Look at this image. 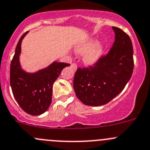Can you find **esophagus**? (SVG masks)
Wrapping results in <instances>:
<instances>
[{
  "instance_id": "34e87169",
  "label": "esophagus",
  "mask_w": 150,
  "mask_h": 150,
  "mask_svg": "<svg viewBox=\"0 0 150 150\" xmlns=\"http://www.w3.org/2000/svg\"><path fill=\"white\" fill-rule=\"evenodd\" d=\"M71 67H72L73 68V69H75V70H76L77 68H78V66H77V64H75V63H73V64H71Z\"/></svg>"
}]
</instances>
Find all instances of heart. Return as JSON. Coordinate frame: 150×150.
<instances>
[{
    "instance_id": "b5f03b06",
    "label": "heart",
    "mask_w": 150,
    "mask_h": 150,
    "mask_svg": "<svg viewBox=\"0 0 150 150\" xmlns=\"http://www.w3.org/2000/svg\"><path fill=\"white\" fill-rule=\"evenodd\" d=\"M78 54H84V61L88 65H93L96 64L104 53V48L102 43H97L94 38H90L83 41L75 48Z\"/></svg>"
}]
</instances>
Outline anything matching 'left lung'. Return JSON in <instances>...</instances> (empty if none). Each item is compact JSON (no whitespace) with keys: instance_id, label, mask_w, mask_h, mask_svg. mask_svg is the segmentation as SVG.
<instances>
[{"instance_id":"8db88e82","label":"left lung","mask_w":150,"mask_h":150,"mask_svg":"<svg viewBox=\"0 0 150 150\" xmlns=\"http://www.w3.org/2000/svg\"><path fill=\"white\" fill-rule=\"evenodd\" d=\"M115 42L107 56L101 57L95 66L78 68L73 87L77 97L88 106L104 105L123 90L134 69L132 42L120 28L112 27Z\"/></svg>"}]
</instances>
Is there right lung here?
<instances>
[{
  "mask_svg": "<svg viewBox=\"0 0 150 150\" xmlns=\"http://www.w3.org/2000/svg\"><path fill=\"white\" fill-rule=\"evenodd\" d=\"M28 31L24 33L16 45L10 67L12 93L21 108L31 115L44 113L52 100V87L62 70L69 64L54 62L44 69L33 73L22 69L19 62L21 44Z\"/></svg>",
  "mask_w": 150,
  "mask_h": 150,
  "instance_id": "add662e5",
  "label": "right lung"
}]
</instances>
